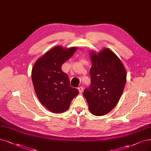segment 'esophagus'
I'll return each instance as SVG.
<instances>
[{"instance_id": "1", "label": "esophagus", "mask_w": 151, "mask_h": 151, "mask_svg": "<svg viewBox=\"0 0 151 151\" xmlns=\"http://www.w3.org/2000/svg\"><path fill=\"white\" fill-rule=\"evenodd\" d=\"M83 87H82V86H81V87H78V90H79V92L80 93H81L83 92Z\"/></svg>"}]
</instances>
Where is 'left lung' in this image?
<instances>
[{"label": "left lung", "mask_w": 151, "mask_h": 151, "mask_svg": "<svg viewBox=\"0 0 151 151\" xmlns=\"http://www.w3.org/2000/svg\"><path fill=\"white\" fill-rule=\"evenodd\" d=\"M91 83L84 90L90 111L102 116L111 111L121 98L126 82V71L121 60L109 48L90 52Z\"/></svg>", "instance_id": "8db88e82"}]
</instances>
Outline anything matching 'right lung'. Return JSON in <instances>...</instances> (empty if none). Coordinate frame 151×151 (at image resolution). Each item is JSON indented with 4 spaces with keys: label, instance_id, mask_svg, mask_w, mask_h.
Instances as JSON below:
<instances>
[{
    "label": "right lung",
    "instance_id": "obj_1",
    "mask_svg": "<svg viewBox=\"0 0 151 151\" xmlns=\"http://www.w3.org/2000/svg\"><path fill=\"white\" fill-rule=\"evenodd\" d=\"M77 49L56 46L38 58L33 65L32 79L35 93L40 103L52 113L67 111L72 99L79 94L77 88L70 86L68 75L61 70V65Z\"/></svg>",
    "mask_w": 151,
    "mask_h": 151
}]
</instances>
